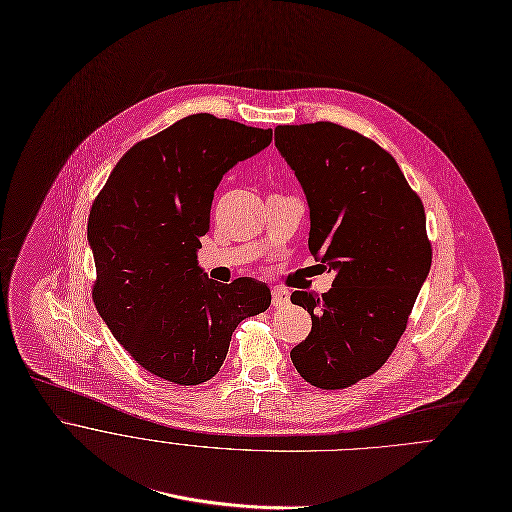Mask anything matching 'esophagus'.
<instances>
[{
    "label": "esophagus",
    "instance_id": "esophagus-1",
    "mask_svg": "<svg viewBox=\"0 0 512 512\" xmlns=\"http://www.w3.org/2000/svg\"><path fill=\"white\" fill-rule=\"evenodd\" d=\"M289 301H291V297H289V291H285V289H275L271 293V303L275 308L287 307Z\"/></svg>",
    "mask_w": 512,
    "mask_h": 512
}]
</instances>
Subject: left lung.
<instances>
[{"label": "left lung", "instance_id": "8db88e82", "mask_svg": "<svg viewBox=\"0 0 512 512\" xmlns=\"http://www.w3.org/2000/svg\"><path fill=\"white\" fill-rule=\"evenodd\" d=\"M275 144L307 194L308 249L336 271L330 293L291 295L312 318L291 360L314 388L342 390L378 372L406 332L431 267L425 209L392 154L356 130L285 124Z\"/></svg>", "mask_w": 512, "mask_h": 512}]
</instances>
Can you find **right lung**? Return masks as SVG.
Instances as JSON below:
<instances>
[{
	"label": "right lung",
	"mask_w": 512,
	"mask_h": 512,
	"mask_svg": "<svg viewBox=\"0 0 512 512\" xmlns=\"http://www.w3.org/2000/svg\"><path fill=\"white\" fill-rule=\"evenodd\" d=\"M271 140V128L207 112L186 116L136 142L93 202L95 307L124 350L162 380H211L237 324L271 305L265 283H213L196 255L223 174Z\"/></svg>",
	"instance_id": "1"
}]
</instances>
